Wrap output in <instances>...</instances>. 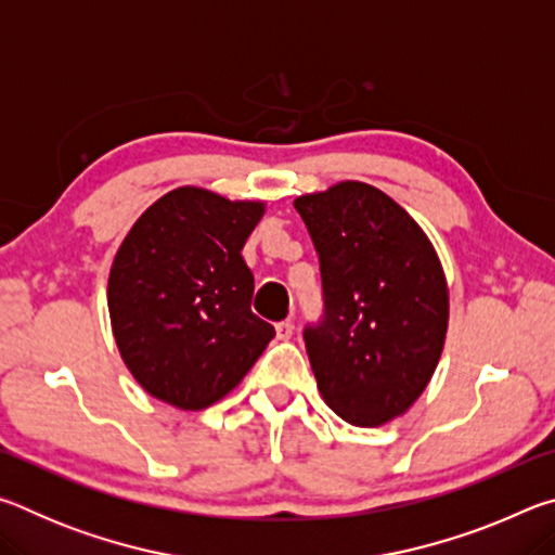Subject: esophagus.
I'll use <instances>...</instances> for the list:
<instances>
[{
    "instance_id": "esophagus-1",
    "label": "esophagus",
    "mask_w": 555,
    "mask_h": 555,
    "mask_svg": "<svg viewBox=\"0 0 555 555\" xmlns=\"http://www.w3.org/2000/svg\"><path fill=\"white\" fill-rule=\"evenodd\" d=\"M291 335H294V323L281 321L276 325V337H279V340H291Z\"/></svg>"
}]
</instances>
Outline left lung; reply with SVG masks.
<instances>
[{
  "instance_id": "1",
  "label": "left lung",
  "mask_w": 555,
  "mask_h": 555,
  "mask_svg": "<svg viewBox=\"0 0 555 555\" xmlns=\"http://www.w3.org/2000/svg\"><path fill=\"white\" fill-rule=\"evenodd\" d=\"M321 259L325 315L304 333L337 416L374 428L426 391L448 333V281L421 224L379 188L340 181L294 201Z\"/></svg>"
}]
</instances>
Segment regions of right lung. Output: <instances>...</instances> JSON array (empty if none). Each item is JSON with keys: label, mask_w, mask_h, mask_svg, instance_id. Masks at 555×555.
I'll list each match as a JSON object with an SVG mask.
<instances>
[{"label": "right lung", "mask_w": 555, "mask_h": 555, "mask_svg": "<svg viewBox=\"0 0 555 555\" xmlns=\"http://www.w3.org/2000/svg\"><path fill=\"white\" fill-rule=\"evenodd\" d=\"M261 201L181 185L142 212L107 281L117 350L142 389L201 411L237 387L274 337L251 313L255 276L242 247Z\"/></svg>", "instance_id": "add662e5"}]
</instances>
